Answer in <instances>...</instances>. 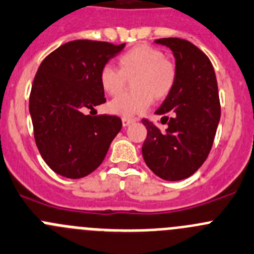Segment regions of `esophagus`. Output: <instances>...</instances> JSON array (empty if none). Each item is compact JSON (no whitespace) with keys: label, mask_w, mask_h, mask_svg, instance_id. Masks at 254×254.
Wrapping results in <instances>:
<instances>
[{"label":"esophagus","mask_w":254,"mask_h":254,"mask_svg":"<svg viewBox=\"0 0 254 254\" xmlns=\"http://www.w3.org/2000/svg\"><path fill=\"white\" fill-rule=\"evenodd\" d=\"M132 123H134V120H132V119H127V118H123V127H129V125L132 124Z\"/></svg>","instance_id":"esophagus-1"}]
</instances>
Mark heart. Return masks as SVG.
I'll use <instances>...</instances> for the list:
<instances>
[{"mask_svg":"<svg viewBox=\"0 0 254 254\" xmlns=\"http://www.w3.org/2000/svg\"><path fill=\"white\" fill-rule=\"evenodd\" d=\"M118 70L104 67L99 73L102 89L110 97H118L132 78L131 92L117 98L108 105L109 113L132 118L150 107L152 98L162 100L171 93L176 82V68L165 59L160 49L141 44L123 53L117 61Z\"/></svg>","mask_w":254,"mask_h":254,"instance_id":"obj_1","label":"heart"}]
</instances>
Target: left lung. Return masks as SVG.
I'll return each instance as SVG.
<instances>
[{"mask_svg":"<svg viewBox=\"0 0 254 254\" xmlns=\"http://www.w3.org/2000/svg\"><path fill=\"white\" fill-rule=\"evenodd\" d=\"M155 43L172 51L176 82L156 110L164 131L142 120L147 129L142 157L156 176L180 181L195 174L207 159L221 118L215 70L208 57L181 38H160Z\"/></svg>","mask_w":254,"mask_h":254,"instance_id":"1","label":"left lung"}]
</instances>
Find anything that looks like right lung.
Returning <instances> with one entry per match:
<instances>
[{"label":"right lung","instance_id":"right-lung-1","mask_svg":"<svg viewBox=\"0 0 254 254\" xmlns=\"http://www.w3.org/2000/svg\"><path fill=\"white\" fill-rule=\"evenodd\" d=\"M124 47L72 41L39 65L29 95V114L37 147L56 174L68 179L92 174L122 129L120 118L84 112L105 103L99 73Z\"/></svg>","mask_w":254,"mask_h":254}]
</instances>
